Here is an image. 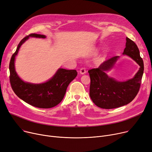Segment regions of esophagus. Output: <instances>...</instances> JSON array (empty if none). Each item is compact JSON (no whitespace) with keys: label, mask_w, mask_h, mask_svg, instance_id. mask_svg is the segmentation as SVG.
<instances>
[{"label":"esophagus","mask_w":152,"mask_h":152,"mask_svg":"<svg viewBox=\"0 0 152 152\" xmlns=\"http://www.w3.org/2000/svg\"><path fill=\"white\" fill-rule=\"evenodd\" d=\"M79 73H80L81 75H84L86 73V70L84 68H82L79 70Z\"/></svg>","instance_id":"34e87169"}]
</instances>
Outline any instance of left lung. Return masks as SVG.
Listing matches in <instances>:
<instances>
[{"instance_id":"obj_1","label":"left lung","mask_w":152,"mask_h":152,"mask_svg":"<svg viewBox=\"0 0 152 152\" xmlns=\"http://www.w3.org/2000/svg\"><path fill=\"white\" fill-rule=\"evenodd\" d=\"M126 40V47L123 54L129 56L140 66L132 79L118 81L107 74V71L114 67L119 56L102 63L98 68L88 71L91 77L90 97L100 108L112 109L126 105L133 100L139 91L144 69L143 61L137 45L128 37Z\"/></svg>"}]
</instances>
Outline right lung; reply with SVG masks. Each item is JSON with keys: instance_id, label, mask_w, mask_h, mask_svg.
<instances>
[{"instance_id": "add662e5", "label": "right lung", "mask_w": 152, "mask_h": 152, "mask_svg": "<svg viewBox=\"0 0 152 152\" xmlns=\"http://www.w3.org/2000/svg\"><path fill=\"white\" fill-rule=\"evenodd\" d=\"M30 37L46 38L45 35L31 34L20 41L10 61V81L12 88L20 99L32 106L41 108H52L63 100L69 84L76 77L77 73L75 69L59 68L55 75L45 83L33 84L23 81L15 71V57L21 45Z\"/></svg>"}]
</instances>
